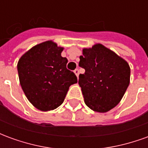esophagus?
<instances>
[{
    "instance_id": "1",
    "label": "esophagus",
    "mask_w": 148,
    "mask_h": 148,
    "mask_svg": "<svg viewBox=\"0 0 148 148\" xmlns=\"http://www.w3.org/2000/svg\"><path fill=\"white\" fill-rule=\"evenodd\" d=\"M74 73L75 74V75L77 76V77H78V75H79V71H78V69H76V70H74Z\"/></svg>"
}]
</instances>
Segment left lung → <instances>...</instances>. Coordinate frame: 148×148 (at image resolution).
Listing matches in <instances>:
<instances>
[{
	"mask_svg": "<svg viewBox=\"0 0 148 148\" xmlns=\"http://www.w3.org/2000/svg\"><path fill=\"white\" fill-rule=\"evenodd\" d=\"M79 75L85 103L90 109L106 112L120 103L130 83V66L124 58L101 43L82 49Z\"/></svg>",
	"mask_w": 148,
	"mask_h": 148,
	"instance_id": "1",
	"label": "left lung"
}]
</instances>
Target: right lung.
Wrapping results in <instances>:
<instances>
[{"mask_svg":"<svg viewBox=\"0 0 148 148\" xmlns=\"http://www.w3.org/2000/svg\"><path fill=\"white\" fill-rule=\"evenodd\" d=\"M64 47L52 40L39 43L21 56L17 63L21 88L30 103L40 111L54 110L63 102L76 75L66 69Z\"/></svg>","mask_w":148,"mask_h":148,"instance_id":"1","label":"right lung"}]
</instances>
